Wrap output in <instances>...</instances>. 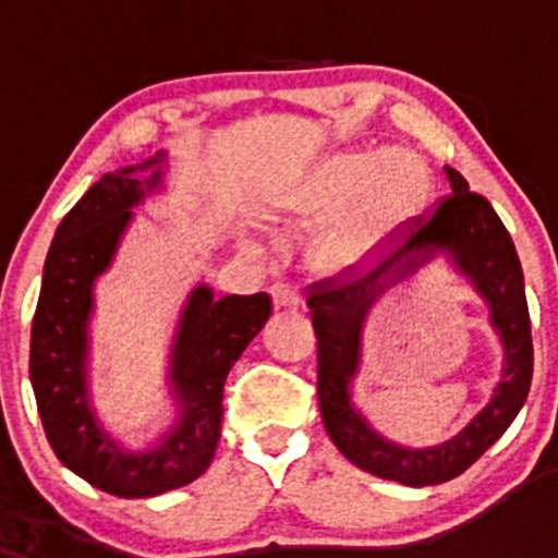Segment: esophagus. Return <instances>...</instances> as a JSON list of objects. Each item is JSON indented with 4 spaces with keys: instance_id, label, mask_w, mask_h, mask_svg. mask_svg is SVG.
Masks as SVG:
<instances>
[{
    "instance_id": "1",
    "label": "esophagus",
    "mask_w": 558,
    "mask_h": 558,
    "mask_svg": "<svg viewBox=\"0 0 558 558\" xmlns=\"http://www.w3.org/2000/svg\"><path fill=\"white\" fill-rule=\"evenodd\" d=\"M270 296H272V304H275V310H293V306H299V293H296V288L293 286H288V283H275L272 288H270Z\"/></svg>"
}]
</instances>
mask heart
Masks as SVG:
<instances>
[{
	"label": "heart",
	"instance_id": "b5f03b06",
	"mask_svg": "<svg viewBox=\"0 0 558 558\" xmlns=\"http://www.w3.org/2000/svg\"><path fill=\"white\" fill-rule=\"evenodd\" d=\"M430 194V170L409 149L336 151L275 198V215L323 220L310 257L325 272H351L386 246Z\"/></svg>",
	"mask_w": 558,
	"mask_h": 558
}]
</instances>
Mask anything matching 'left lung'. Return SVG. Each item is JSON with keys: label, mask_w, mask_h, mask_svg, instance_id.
<instances>
[{"label": "left lung", "mask_w": 558, "mask_h": 558, "mask_svg": "<svg viewBox=\"0 0 558 558\" xmlns=\"http://www.w3.org/2000/svg\"><path fill=\"white\" fill-rule=\"evenodd\" d=\"M446 175L451 194L430 213L403 222L369 270L356 267L312 283L306 299L317 332L319 412L330 440L360 470L414 488L446 483L475 464L520 414L533 380L530 312L514 241L488 198L470 191L453 168H446ZM438 251L449 254L489 304L505 343V373L489 407L462 434L440 447L403 449L366 425L350 401V383L359 372L363 319L376 296Z\"/></svg>", "instance_id": "obj_1"}]
</instances>
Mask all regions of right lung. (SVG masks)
I'll use <instances>...</instances> for the list:
<instances>
[{
  "instance_id": "obj_1",
  "label": "right lung",
  "mask_w": 558,
  "mask_h": 558,
  "mask_svg": "<svg viewBox=\"0 0 558 558\" xmlns=\"http://www.w3.org/2000/svg\"><path fill=\"white\" fill-rule=\"evenodd\" d=\"M165 155L138 168L105 172L62 217L44 265L34 328L31 386L57 459L94 488L120 498L168 493L207 470L222 425V386L272 312L267 293L215 299L207 286L189 293L170 354L178 422L155 448L125 451L96 422L88 401V317L94 283L112 265L131 226V207L162 185ZM155 167L144 182L132 175Z\"/></svg>"
}]
</instances>
